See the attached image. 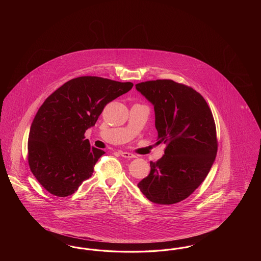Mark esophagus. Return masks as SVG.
Wrapping results in <instances>:
<instances>
[{
  "label": "esophagus",
  "instance_id": "obj_1",
  "mask_svg": "<svg viewBox=\"0 0 261 261\" xmlns=\"http://www.w3.org/2000/svg\"><path fill=\"white\" fill-rule=\"evenodd\" d=\"M120 155L123 156V158H126V159H134V158H136L135 154H133L131 152H128V151H120Z\"/></svg>",
  "mask_w": 261,
  "mask_h": 261
}]
</instances>
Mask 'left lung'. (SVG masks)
Here are the masks:
<instances>
[{
	"mask_svg": "<svg viewBox=\"0 0 261 261\" xmlns=\"http://www.w3.org/2000/svg\"><path fill=\"white\" fill-rule=\"evenodd\" d=\"M136 89L154 107L156 144L166 145L138 187L151 202L177 203L199 188L215 160L218 142L212 112L196 90L170 79L141 82Z\"/></svg>",
	"mask_w": 261,
	"mask_h": 261,
	"instance_id": "8db88e82",
	"label": "left lung"
}]
</instances>
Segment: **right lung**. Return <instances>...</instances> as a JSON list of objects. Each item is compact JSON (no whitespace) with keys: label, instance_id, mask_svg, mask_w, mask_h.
I'll return each instance as SVG.
<instances>
[{"label":"right lung","instance_id":"right-lung-1","mask_svg":"<svg viewBox=\"0 0 261 261\" xmlns=\"http://www.w3.org/2000/svg\"><path fill=\"white\" fill-rule=\"evenodd\" d=\"M133 87L98 76L64 83L40 107L28 136V164L50 194L67 197L94 172L105 153L91 147L85 132L96 124L105 107Z\"/></svg>","mask_w":261,"mask_h":261}]
</instances>
